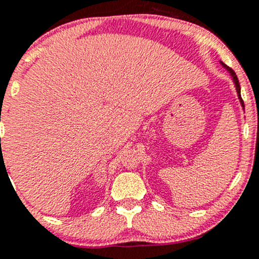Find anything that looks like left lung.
Wrapping results in <instances>:
<instances>
[{
	"label": "left lung",
	"instance_id": "1",
	"mask_svg": "<svg viewBox=\"0 0 259 259\" xmlns=\"http://www.w3.org/2000/svg\"><path fill=\"white\" fill-rule=\"evenodd\" d=\"M219 62H221V65H222V66H223L224 69H226L227 71H228V74L231 75V77H232V81H233V83H234V88H236V91H237V96H238V100H239V103H241V106H242V109H243V110H244V103H243V100H242V96H241V86H239V81H238V77H237L236 72H234L233 70L231 69V67H228V66H227V65L224 64L223 61H221V60H219Z\"/></svg>",
	"mask_w": 259,
	"mask_h": 259
}]
</instances>
